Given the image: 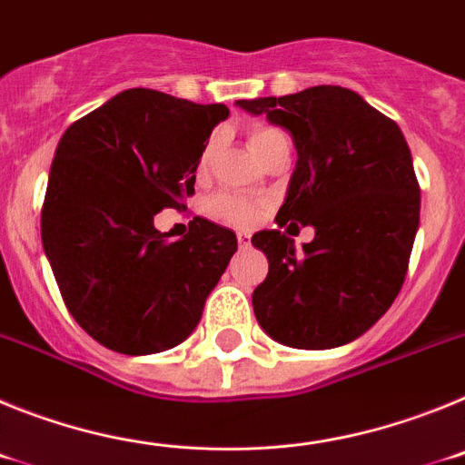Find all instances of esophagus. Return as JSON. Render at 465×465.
<instances>
[{
    "instance_id": "34e87169",
    "label": "esophagus",
    "mask_w": 465,
    "mask_h": 465,
    "mask_svg": "<svg viewBox=\"0 0 465 465\" xmlns=\"http://www.w3.org/2000/svg\"><path fill=\"white\" fill-rule=\"evenodd\" d=\"M237 244H240L242 249H246V246L252 244V237L246 235V232H240V235H237Z\"/></svg>"
}]
</instances>
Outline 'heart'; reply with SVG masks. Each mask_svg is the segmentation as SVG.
Listing matches in <instances>:
<instances>
[{"mask_svg":"<svg viewBox=\"0 0 465 465\" xmlns=\"http://www.w3.org/2000/svg\"><path fill=\"white\" fill-rule=\"evenodd\" d=\"M279 137H283V134L279 130H274V127H256L249 134V146L258 155L270 142H274ZM207 158L209 149L203 153V165L207 163ZM209 207H212V213L216 219L232 225H252L258 219V213H261V204L249 200V197L235 195V193H221V195L213 197Z\"/></svg>","mask_w":465,"mask_h":465,"instance_id":"obj_1","label":"heart"}]
</instances>
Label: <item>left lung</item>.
Here are the masks:
<instances>
[{"label": "left lung", "instance_id": "left-lung-1", "mask_svg": "<svg viewBox=\"0 0 465 465\" xmlns=\"http://www.w3.org/2000/svg\"><path fill=\"white\" fill-rule=\"evenodd\" d=\"M235 104L291 133L298 163L277 223L292 234L298 223L315 228L302 252L282 230L252 237L270 262L252 298L258 323L293 349L354 342L386 314L408 272L421 204L408 142L340 85Z\"/></svg>", "mask_w": 465, "mask_h": 465}]
</instances>
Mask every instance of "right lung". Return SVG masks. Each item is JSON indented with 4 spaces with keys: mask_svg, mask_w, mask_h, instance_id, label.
<instances>
[{
    "mask_svg": "<svg viewBox=\"0 0 465 465\" xmlns=\"http://www.w3.org/2000/svg\"><path fill=\"white\" fill-rule=\"evenodd\" d=\"M225 104H195L149 88L111 97L67 127L41 209V242L69 314L118 354L182 344L237 252L232 230L195 219L167 242L153 225L183 209Z\"/></svg>",
    "mask_w": 465,
    "mask_h": 465,
    "instance_id": "add662e5",
    "label": "right lung"
}]
</instances>
